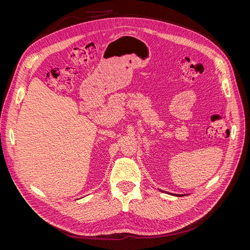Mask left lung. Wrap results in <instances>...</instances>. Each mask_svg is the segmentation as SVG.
<instances>
[{"instance_id": "8db88e82", "label": "left lung", "mask_w": 250, "mask_h": 250, "mask_svg": "<svg viewBox=\"0 0 250 250\" xmlns=\"http://www.w3.org/2000/svg\"><path fill=\"white\" fill-rule=\"evenodd\" d=\"M171 195H174V196H184V195H179V194H171Z\"/></svg>"}]
</instances>
